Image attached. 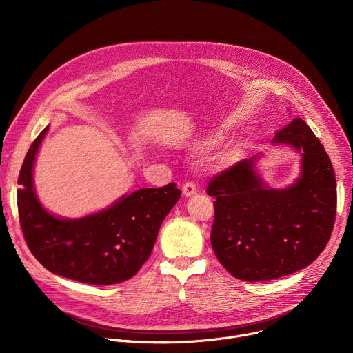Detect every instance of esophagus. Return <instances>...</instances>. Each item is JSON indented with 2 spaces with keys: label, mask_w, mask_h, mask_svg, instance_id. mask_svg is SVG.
Here are the masks:
<instances>
[{
  "label": "esophagus",
  "mask_w": 353,
  "mask_h": 353,
  "mask_svg": "<svg viewBox=\"0 0 353 353\" xmlns=\"http://www.w3.org/2000/svg\"><path fill=\"white\" fill-rule=\"evenodd\" d=\"M183 194L185 196H191L194 194H196V184L194 181H187L184 185H183Z\"/></svg>",
  "instance_id": "esophagus-1"
}]
</instances>
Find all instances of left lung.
I'll return each instance as SVG.
<instances>
[{"instance_id": "1", "label": "left lung", "mask_w": 353, "mask_h": 353, "mask_svg": "<svg viewBox=\"0 0 353 353\" xmlns=\"http://www.w3.org/2000/svg\"><path fill=\"white\" fill-rule=\"evenodd\" d=\"M272 143L301 152V174L283 190L268 188L254 170L257 157L214 176L211 244L219 263L248 282L276 279L310 265L325 248L336 214V181L320 139L299 117Z\"/></svg>"}]
</instances>
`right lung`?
Listing matches in <instances>:
<instances>
[{
  "mask_svg": "<svg viewBox=\"0 0 353 353\" xmlns=\"http://www.w3.org/2000/svg\"><path fill=\"white\" fill-rule=\"evenodd\" d=\"M47 130L30 145L18 177V214L30 253L50 272L82 283L113 285L130 279L152 253L159 228L181 191L169 183L137 190L85 218L50 215L34 194L32 174Z\"/></svg>",
  "mask_w": 353,
  "mask_h": 353,
  "instance_id": "add662e5",
  "label": "right lung"
}]
</instances>
